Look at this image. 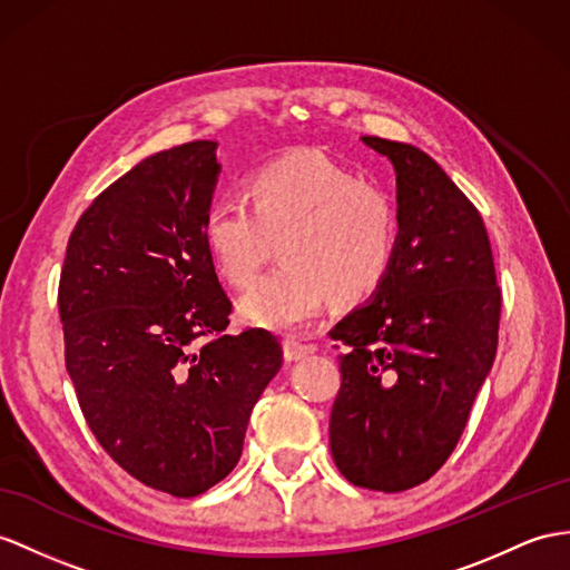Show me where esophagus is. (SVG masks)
<instances>
[{
  "mask_svg": "<svg viewBox=\"0 0 570 570\" xmlns=\"http://www.w3.org/2000/svg\"><path fill=\"white\" fill-rule=\"evenodd\" d=\"M283 351H285V357L293 363V360H302L314 353V345L309 343H302V341H295V338H285L283 341Z\"/></svg>",
  "mask_w": 570,
  "mask_h": 570,
  "instance_id": "obj_1",
  "label": "esophagus"
}]
</instances>
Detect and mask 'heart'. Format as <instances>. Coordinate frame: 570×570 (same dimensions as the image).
Wrapping results in <instances>:
<instances>
[{
	"mask_svg": "<svg viewBox=\"0 0 570 570\" xmlns=\"http://www.w3.org/2000/svg\"><path fill=\"white\" fill-rule=\"evenodd\" d=\"M248 205L219 200L203 222L217 273L246 287L277 242L281 266L239 302L244 322L295 331L326 297L357 304L377 293L396 256L399 217L384 188L318 151L258 166L246 180Z\"/></svg>",
	"mask_w": 570,
	"mask_h": 570,
	"instance_id": "b5f03b06",
	"label": "heart"
}]
</instances>
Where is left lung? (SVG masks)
<instances>
[{"instance_id":"left-lung-1","label":"left lung","mask_w":570,"mask_h":570,"mask_svg":"<svg viewBox=\"0 0 570 570\" xmlns=\"http://www.w3.org/2000/svg\"><path fill=\"white\" fill-rule=\"evenodd\" d=\"M363 142L396 169L399 244L377 293L331 328L343 355L328 438L351 483L399 493L460 442L495 360L503 299L483 219L438 161L413 145Z\"/></svg>"}]
</instances>
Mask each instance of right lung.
<instances>
[{
  "label": "right lung",
  "mask_w": 570,
  "mask_h": 570,
  "mask_svg": "<svg viewBox=\"0 0 570 570\" xmlns=\"http://www.w3.org/2000/svg\"><path fill=\"white\" fill-rule=\"evenodd\" d=\"M217 142L157 151L79 217L60 275L65 365L94 438L130 476L200 495L237 466L248 415L283 365L277 336H229L203 242Z\"/></svg>",
  "instance_id": "add662e5"
}]
</instances>
